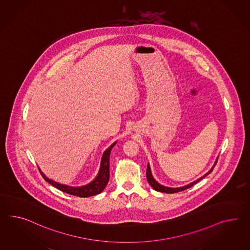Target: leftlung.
<instances>
[{"instance_id":"8db88e82","label":"left lung","mask_w":250,"mask_h":250,"mask_svg":"<svg viewBox=\"0 0 250 250\" xmlns=\"http://www.w3.org/2000/svg\"><path fill=\"white\" fill-rule=\"evenodd\" d=\"M217 162H218V159H217L216 161H215L214 165H213L211 168L209 169V171L206 173L205 175H203V176H202V177H200L199 179H197V180H195V181H193V182L189 183V184H188V185L183 186V187H179V188H169V187H165V186L160 185V183H159V182H157V181L155 180V179H154L153 176H152V173H151V169H150V167H149V164L147 163V173H146V175H147V182L149 183V185L152 187V188H153V189H155L156 191H159V192H179V191L185 190L187 188H188L192 187L193 185H195L196 183H198V182L200 181L201 179H204L207 175H208L209 173H211L212 170H213V168H214V167L216 166Z\"/></svg>"}]
</instances>
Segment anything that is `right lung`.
<instances>
[{
    "label": "right lung",
    "instance_id": "right-lung-1",
    "mask_svg": "<svg viewBox=\"0 0 250 250\" xmlns=\"http://www.w3.org/2000/svg\"><path fill=\"white\" fill-rule=\"evenodd\" d=\"M117 141L113 144H111L103 155V158L101 160V167L100 170L96 176V178L93 179L91 182L87 185L82 186V187H71V186L64 185V184H60L56 181L50 179L45 176L44 173L41 170L39 167V170L42 174V178L45 179V181L49 182L51 185L55 187L58 189L62 190L65 193H68L70 195L77 196L81 198H88L90 196H94L97 194H100L103 192V189L108 184L109 179V155L112 147L115 146Z\"/></svg>",
    "mask_w": 250,
    "mask_h": 250
}]
</instances>
